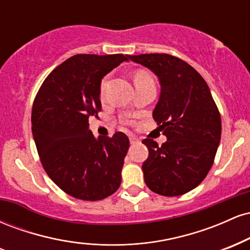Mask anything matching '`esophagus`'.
<instances>
[{
  "instance_id": "34e87169",
  "label": "esophagus",
  "mask_w": 250,
  "mask_h": 250,
  "mask_svg": "<svg viewBox=\"0 0 250 250\" xmlns=\"http://www.w3.org/2000/svg\"><path fill=\"white\" fill-rule=\"evenodd\" d=\"M129 140H130V145H131V146L136 145V143H137V139H136V137H133V136H131L130 139H129Z\"/></svg>"
}]
</instances>
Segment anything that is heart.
Here are the masks:
<instances>
[{"mask_svg": "<svg viewBox=\"0 0 250 250\" xmlns=\"http://www.w3.org/2000/svg\"><path fill=\"white\" fill-rule=\"evenodd\" d=\"M134 83L136 84V83H140L142 81H146V80L148 79H151V76L149 75L147 71H143V70H137L134 73ZM105 84H107V77H104V79H102L101 83H100V96L104 97V94H105Z\"/></svg>", "mask_w": 250, "mask_h": 250, "instance_id": "obj_1", "label": "heart"}]
</instances>
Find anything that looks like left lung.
Returning a JSON list of instances; mask_svg holds the SVG:
<instances>
[{
	"instance_id": "8db88e82",
	"label": "left lung",
	"mask_w": 250,
	"mask_h": 250,
	"mask_svg": "<svg viewBox=\"0 0 250 250\" xmlns=\"http://www.w3.org/2000/svg\"><path fill=\"white\" fill-rule=\"evenodd\" d=\"M128 59L154 71L161 83L153 117L167 142L142 141L149 150L142 165L146 185L163 196L188 193L205 180L214 163L221 139L219 108L207 82L179 57L141 54Z\"/></svg>"
}]
</instances>
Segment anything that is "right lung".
<instances>
[{
  "mask_svg": "<svg viewBox=\"0 0 250 250\" xmlns=\"http://www.w3.org/2000/svg\"><path fill=\"white\" fill-rule=\"evenodd\" d=\"M127 60L123 54L71 56L47 76L34 100L31 129L43 168L57 187L79 200H103L121 185L127 135L95 139L89 119L102 109V77Z\"/></svg>",
  "mask_w": 250,
  "mask_h": 250,
  "instance_id": "1",
  "label": "right lung"
}]
</instances>
